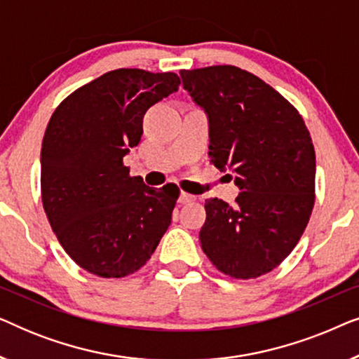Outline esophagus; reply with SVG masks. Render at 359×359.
Wrapping results in <instances>:
<instances>
[{"mask_svg": "<svg viewBox=\"0 0 359 359\" xmlns=\"http://www.w3.org/2000/svg\"><path fill=\"white\" fill-rule=\"evenodd\" d=\"M194 199H196V198H194L193 194H188V193H184V191H183V193L180 194V203H181V204H188V203H193Z\"/></svg>", "mask_w": 359, "mask_h": 359, "instance_id": "esophagus-1", "label": "esophagus"}]
</instances>
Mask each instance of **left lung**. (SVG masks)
I'll use <instances>...</instances> for the list:
<instances>
[{
    "instance_id": "8db88e82",
    "label": "left lung",
    "mask_w": 359,
    "mask_h": 359,
    "mask_svg": "<svg viewBox=\"0 0 359 359\" xmlns=\"http://www.w3.org/2000/svg\"><path fill=\"white\" fill-rule=\"evenodd\" d=\"M209 117V156L242 189L235 205L205 201L201 247L219 271L252 279L281 264L316 203V150L299 111L262 78L233 65L181 70ZM232 178V176H230Z\"/></svg>"
}]
</instances>
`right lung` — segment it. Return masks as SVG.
Returning a JSON list of instances; mask_svg holds the SVG:
<instances>
[{
  "label": "right lung",
  "instance_id": "add662e5",
  "mask_svg": "<svg viewBox=\"0 0 359 359\" xmlns=\"http://www.w3.org/2000/svg\"><path fill=\"white\" fill-rule=\"evenodd\" d=\"M176 73L119 68L78 88L53 112L41 150V193L58 242L78 266L124 278L149 262L180 189L149 188L124 165L150 106L178 91Z\"/></svg>",
  "mask_w": 359,
  "mask_h": 359
}]
</instances>
